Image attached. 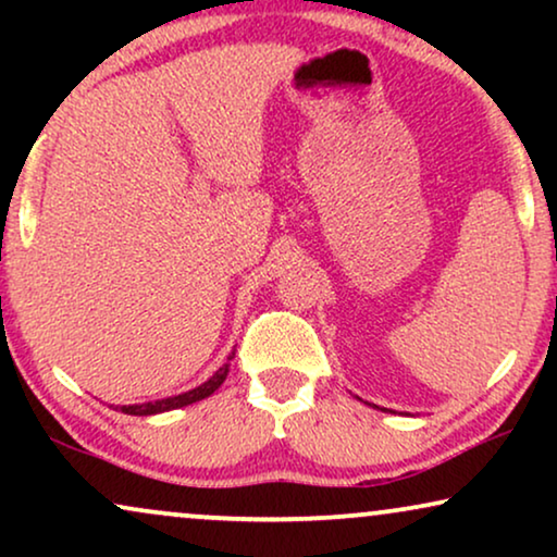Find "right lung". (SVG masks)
Masks as SVG:
<instances>
[{"label":"right lung","mask_w":557,"mask_h":557,"mask_svg":"<svg viewBox=\"0 0 557 557\" xmlns=\"http://www.w3.org/2000/svg\"><path fill=\"white\" fill-rule=\"evenodd\" d=\"M233 355L227 357V360H233ZM225 377H227V364H223V368H220L215 375L208 380V383H202L200 387H195V391L174 395V398H164V400H154V403H141V406H121L119 410H121V413H128V416H154V413H164V410H174V408L189 406V403H197V400L208 398V395L215 393L218 387L223 385Z\"/></svg>","instance_id":"obj_1"}]
</instances>
